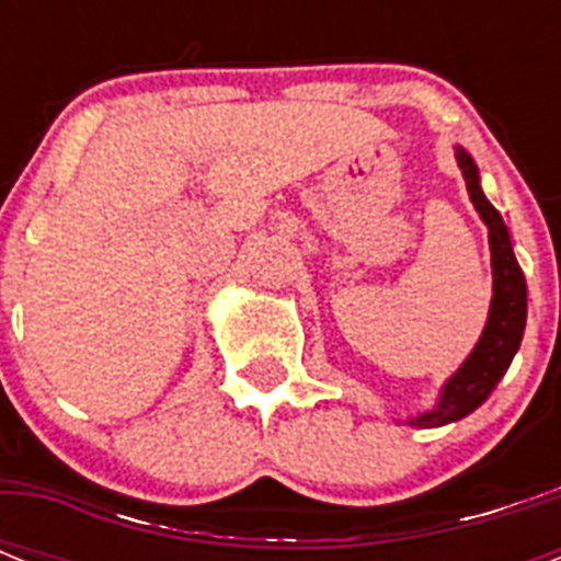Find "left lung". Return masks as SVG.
<instances>
[{
    "label": "left lung",
    "instance_id": "obj_1",
    "mask_svg": "<svg viewBox=\"0 0 561 561\" xmlns=\"http://www.w3.org/2000/svg\"><path fill=\"white\" fill-rule=\"evenodd\" d=\"M457 162H460L466 188L480 211V218L489 227V247H492V308H489V323L483 329V337L478 341L469 360L462 364L454 378L445 383L439 404L431 413L410 419L413 427H439L457 419L469 416L471 410L480 408L489 399V392L495 390L501 375L506 373L510 360L522 346L524 323H527V282L524 273L515 262L513 244H510V232L504 227L501 211L483 197L478 183V165L462 148H457Z\"/></svg>",
    "mask_w": 561,
    "mask_h": 561
}]
</instances>
